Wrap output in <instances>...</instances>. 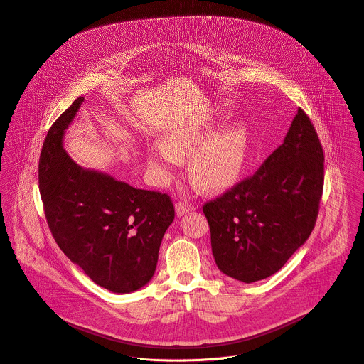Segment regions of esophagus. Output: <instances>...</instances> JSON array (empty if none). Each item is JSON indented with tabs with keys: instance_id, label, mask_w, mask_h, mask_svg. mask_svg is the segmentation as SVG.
<instances>
[{
	"instance_id": "34e87169",
	"label": "esophagus",
	"mask_w": 364,
	"mask_h": 364,
	"mask_svg": "<svg viewBox=\"0 0 364 364\" xmlns=\"http://www.w3.org/2000/svg\"><path fill=\"white\" fill-rule=\"evenodd\" d=\"M191 206L189 205H186V203H182V202H178V203H175V211H176V215L178 217H181V215H183L186 211H189L191 210Z\"/></svg>"
}]
</instances>
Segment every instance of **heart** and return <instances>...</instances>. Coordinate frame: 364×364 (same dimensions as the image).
Here are the masks:
<instances>
[{"mask_svg":"<svg viewBox=\"0 0 364 364\" xmlns=\"http://www.w3.org/2000/svg\"><path fill=\"white\" fill-rule=\"evenodd\" d=\"M214 123L189 122L172 127L149 151V162L161 182H168L179 156H191V176L205 189L218 191L232 185L241 175L248 154V132L242 124H231L211 139Z\"/></svg>","mask_w":364,"mask_h":364,"instance_id":"obj_1","label":"heart"}]
</instances>
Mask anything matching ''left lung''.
Here are the masks:
<instances>
[{
  "label": "left lung",
  "mask_w": 364,
  "mask_h": 364,
  "mask_svg": "<svg viewBox=\"0 0 364 364\" xmlns=\"http://www.w3.org/2000/svg\"><path fill=\"white\" fill-rule=\"evenodd\" d=\"M323 191V150L299 107L279 146L259 169L205 203L218 269L252 283L284 266L310 237Z\"/></svg>",
  "instance_id": "obj_1"
}]
</instances>
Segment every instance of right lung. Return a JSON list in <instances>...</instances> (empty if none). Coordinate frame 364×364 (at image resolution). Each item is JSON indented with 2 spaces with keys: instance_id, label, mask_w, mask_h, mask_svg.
I'll return each instance as SVG.
<instances>
[{
  "instance_id": "1",
  "label": "right lung",
  "mask_w": 364,
  "mask_h": 364,
  "mask_svg": "<svg viewBox=\"0 0 364 364\" xmlns=\"http://www.w3.org/2000/svg\"><path fill=\"white\" fill-rule=\"evenodd\" d=\"M84 98L52 124L39 158V189L53 238L97 284L132 293L150 282L175 208L166 193L136 189L84 169L63 149V136Z\"/></svg>"
}]
</instances>
